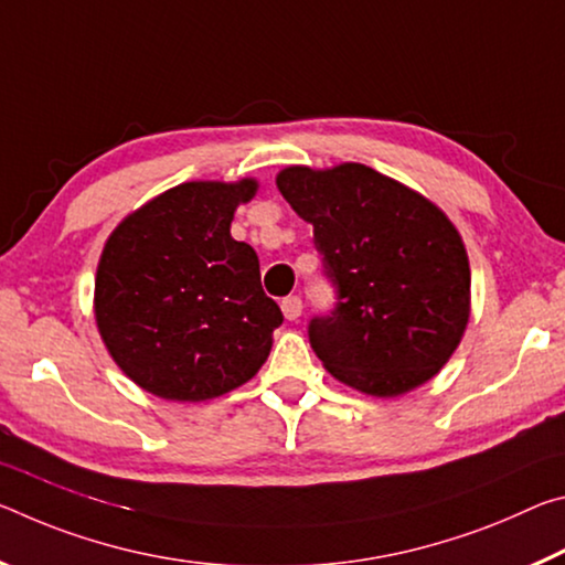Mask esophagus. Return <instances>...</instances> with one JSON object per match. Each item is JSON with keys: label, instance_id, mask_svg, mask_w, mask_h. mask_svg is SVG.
<instances>
[{"label": "esophagus", "instance_id": "1", "mask_svg": "<svg viewBox=\"0 0 565 565\" xmlns=\"http://www.w3.org/2000/svg\"><path fill=\"white\" fill-rule=\"evenodd\" d=\"M280 308H282V316L288 320H298L302 316V300L298 298V295H290V298H285L280 302Z\"/></svg>", "mask_w": 565, "mask_h": 565}]
</instances>
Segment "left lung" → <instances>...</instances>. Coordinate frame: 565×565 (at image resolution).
I'll return each instance as SVG.
<instances>
[{
    "instance_id": "left-lung-1",
    "label": "left lung",
    "mask_w": 565,
    "mask_h": 565,
    "mask_svg": "<svg viewBox=\"0 0 565 565\" xmlns=\"http://www.w3.org/2000/svg\"><path fill=\"white\" fill-rule=\"evenodd\" d=\"M275 182L312 225L338 292L335 310L308 328L328 373L375 397L428 383L470 318L468 253L446 212L358 162L295 164Z\"/></svg>"
}]
</instances>
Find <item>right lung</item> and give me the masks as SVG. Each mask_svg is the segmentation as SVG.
Segmentation results:
<instances>
[{
  "label": "right lung",
  "mask_w": 565,
  "mask_h": 565,
  "mask_svg": "<svg viewBox=\"0 0 565 565\" xmlns=\"http://www.w3.org/2000/svg\"><path fill=\"white\" fill-rule=\"evenodd\" d=\"M257 180L182 182L127 215L102 249L95 320L119 370L164 401L200 403L247 383L282 312L260 260L230 235Z\"/></svg>",
  "instance_id": "add662e5"
}]
</instances>
